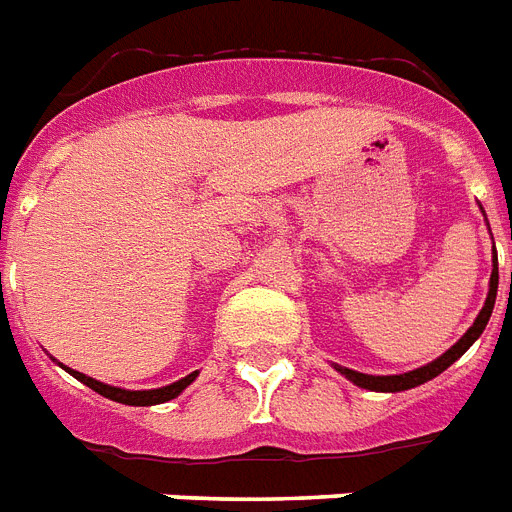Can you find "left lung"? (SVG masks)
Instances as JSON below:
<instances>
[{
    "instance_id": "obj_1",
    "label": "left lung",
    "mask_w": 512,
    "mask_h": 512,
    "mask_svg": "<svg viewBox=\"0 0 512 512\" xmlns=\"http://www.w3.org/2000/svg\"><path fill=\"white\" fill-rule=\"evenodd\" d=\"M481 213H484V207H481ZM486 218V215H484ZM497 281H500V273H497V255L492 257V278H489V294H486V302L481 307V313L476 315V321L473 326L460 336L458 342L452 344L450 350L439 355L436 360L431 363L421 365V368H415V371H407V373H397V376H371V373H360V371H352V368H344V365H336L334 368L342 373L347 381H352L355 386L360 389H368V392H407V389H415V386L426 384L431 378H436L442 371H447L458 357H463L468 352L476 339L484 334L486 323L492 318V310H494V299H497Z\"/></svg>"
}]
</instances>
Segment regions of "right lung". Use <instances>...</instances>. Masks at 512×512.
<instances>
[{
  "label": "right lung",
  "instance_id": "1",
  "mask_svg": "<svg viewBox=\"0 0 512 512\" xmlns=\"http://www.w3.org/2000/svg\"><path fill=\"white\" fill-rule=\"evenodd\" d=\"M62 368H65V365H62ZM65 371H68L73 378H78L81 384L89 386V389H94L97 394L107 397V400L120 402V405H134V407L162 405V402L176 400L178 394L184 392L186 386H189L191 381L199 376V371H194V373H189V376L173 381V384L160 386V389H136V392H134V389H120V386H110V384H105V381H97V378L86 376V373L73 371V368H65Z\"/></svg>",
  "mask_w": 512,
  "mask_h": 512
}]
</instances>
